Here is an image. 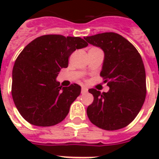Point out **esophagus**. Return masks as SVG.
I'll list each match as a JSON object with an SVG mask.
<instances>
[{
	"label": "esophagus",
	"mask_w": 159,
	"mask_h": 159,
	"mask_svg": "<svg viewBox=\"0 0 159 159\" xmlns=\"http://www.w3.org/2000/svg\"><path fill=\"white\" fill-rule=\"evenodd\" d=\"M87 88L85 87H82V94H84V93H87Z\"/></svg>",
	"instance_id": "1"
}]
</instances>
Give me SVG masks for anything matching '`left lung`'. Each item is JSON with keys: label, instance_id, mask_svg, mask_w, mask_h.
Segmentation results:
<instances>
[{"label": "left lung", "instance_id": "1", "mask_svg": "<svg viewBox=\"0 0 159 159\" xmlns=\"http://www.w3.org/2000/svg\"><path fill=\"white\" fill-rule=\"evenodd\" d=\"M105 54L101 72L110 87L107 92L89 89L94 100L87 109L92 124L106 130L125 127L134 120L146 97V75L143 60L134 46L113 32L84 38Z\"/></svg>", "mask_w": 159, "mask_h": 159}]
</instances>
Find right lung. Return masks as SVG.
I'll list each match as a JSON object with an SVG mask.
<instances>
[{"label": "right lung", "mask_w": 159, "mask_h": 159, "mask_svg": "<svg viewBox=\"0 0 159 159\" xmlns=\"http://www.w3.org/2000/svg\"><path fill=\"white\" fill-rule=\"evenodd\" d=\"M87 45L80 37L47 34L25 46L14 65L11 94L26 121L46 127L64 120L81 87H62L56 78L61 68L67 67L70 55Z\"/></svg>", "instance_id": "1"}]
</instances>
